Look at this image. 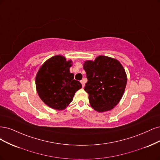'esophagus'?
<instances>
[{
  "mask_svg": "<svg viewBox=\"0 0 160 160\" xmlns=\"http://www.w3.org/2000/svg\"><path fill=\"white\" fill-rule=\"evenodd\" d=\"M80 82H81V84H82V87H84V80H81L80 81Z\"/></svg>",
  "mask_w": 160,
  "mask_h": 160,
  "instance_id": "34e87169",
  "label": "esophagus"
}]
</instances>
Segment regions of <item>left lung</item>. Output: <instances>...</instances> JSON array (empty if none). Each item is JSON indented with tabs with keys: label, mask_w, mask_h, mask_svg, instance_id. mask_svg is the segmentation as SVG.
I'll use <instances>...</instances> for the list:
<instances>
[{
	"label": "left lung",
	"mask_w": 160,
	"mask_h": 160,
	"mask_svg": "<svg viewBox=\"0 0 160 160\" xmlns=\"http://www.w3.org/2000/svg\"><path fill=\"white\" fill-rule=\"evenodd\" d=\"M88 82L84 90L88 94L91 107L98 112L112 110L124 93L127 75L118 60L98 56L83 64Z\"/></svg>",
	"instance_id": "8db88e82"
}]
</instances>
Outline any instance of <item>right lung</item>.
<instances>
[{"label":"right lung","mask_w":160,"mask_h":160,"mask_svg":"<svg viewBox=\"0 0 160 160\" xmlns=\"http://www.w3.org/2000/svg\"><path fill=\"white\" fill-rule=\"evenodd\" d=\"M72 61L56 55L45 61L36 76V88L40 98L54 110H63L73 100L76 91L82 88L70 72Z\"/></svg>","instance_id":"right-lung-1"}]
</instances>
